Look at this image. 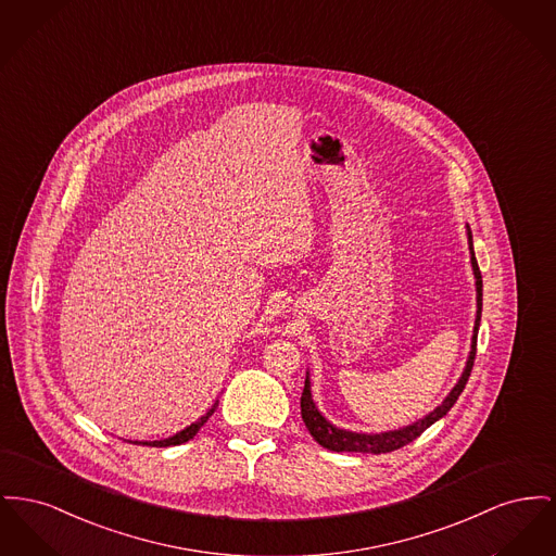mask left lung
<instances>
[{
	"mask_svg": "<svg viewBox=\"0 0 556 556\" xmlns=\"http://www.w3.org/2000/svg\"><path fill=\"white\" fill-rule=\"evenodd\" d=\"M468 248H470V254H472V270H475V279H477V321H475V333H472V351H470V357L466 363V369L459 378L454 391L447 394V399L434 409L430 412L426 418L418 420L416 425L405 426L401 430H391V432H380V434H361V432H351V430H342V428H336V426L329 425L326 418L317 412L315 403H313V396H311V382H308V376L304 380V391L300 396V409H302V420L308 428V432L313 434V439L326 447L329 452H357V454H389L394 450H401L405 447L407 443L416 441L422 432H425L428 426L434 425L439 418H443L457 401V396L464 391L468 378H470V371H472V365H475V355H477V333H479V324H481V308H483V277H481V270H479V264L475 258V248H472V232L468 229Z\"/></svg>",
	"mask_w": 556,
	"mask_h": 556,
	"instance_id": "left-lung-1",
	"label": "left lung"
}]
</instances>
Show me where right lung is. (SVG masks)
<instances>
[{
    "label": "right lung",
    "instance_id": "add662e5",
    "mask_svg": "<svg viewBox=\"0 0 556 556\" xmlns=\"http://www.w3.org/2000/svg\"><path fill=\"white\" fill-rule=\"evenodd\" d=\"M214 414V407L203 416V418H199L195 425L189 426V428H185V430H180V432H176L174 437H169V439H164V441H153V443H149V441H144L142 445H153V447H169V445H180V443H187V441H191L193 437H195L197 432H199V428L207 422V418ZM136 445H138V441H136Z\"/></svg>",
    "mask_w": 556,
    "mask_h": 556
}]
</instances>
